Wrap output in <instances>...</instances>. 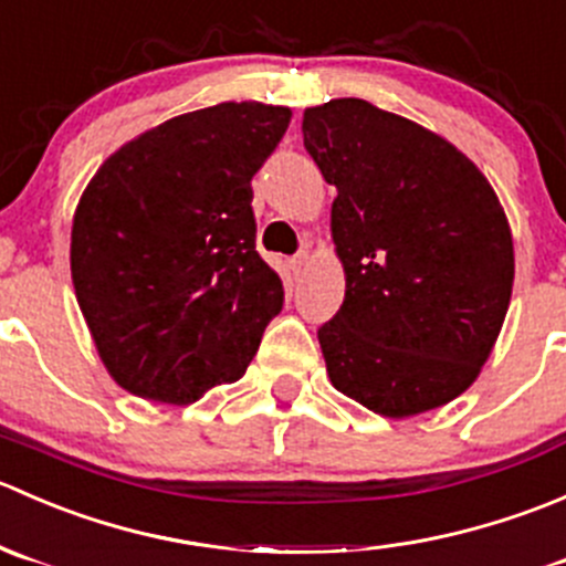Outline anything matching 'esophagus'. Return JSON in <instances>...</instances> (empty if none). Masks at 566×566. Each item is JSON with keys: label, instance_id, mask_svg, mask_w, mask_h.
Instances as JSON below:
<instances>
[{"label": "esophagus", "instance_id": "esophagus-1", "mask_svg": "<svg viewBox=\"0 0 566 566\" xmlns=\"http://www.w3.org/2000/svg\"><path fill=\"white\" fill-rule=\"evenodd\" d=\"M306 265H310V254H306V251H298V254L290 260V268H293L295 276H301V273L306 271Z\"/></svg>", "mask_w": 566, "mask_h": 566}]
</instances>
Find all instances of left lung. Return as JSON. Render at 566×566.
Returning a JSON list of instances; mask_svg holds the SVG:
<instances>
[{
    "label": "left lung",
    "instance_id": "obj_1",
    "mask_svg": "<svg viewBox=\"0 0 566 566\" xmlns=\"http://www.w3.org/2000/svg\"><path fill=\"white\" fill-rule=\"evenodd\" d=\"M301 128L336 186L345 301L317 328L331 384L389 419L452 402L510 310L515 251L499 197L458 147L361 98L306 108Z\"/></svg>",
    "mask_w": 566,
    "mask_h": 566
}]
</instances>
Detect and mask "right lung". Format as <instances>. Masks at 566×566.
<instances>
[{"label":"right lung","mask_w":566,"mask_h":566,"mask_svg":"<svg viewBox=\"0 0 566 566\" xmlns=\"http://www.w3.org/2000/svg\"><path fill=\"white\" fill-rule=\"evenodd\" d=\"M290 117L256 101L180 114L119 147L84 188L73 287L125 391L188 405L247 373L284 304L256 254L251 177Z\"/></svg>","instance_id":"1"}]
</instances>
